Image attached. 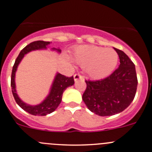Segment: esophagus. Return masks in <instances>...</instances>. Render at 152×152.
Wrapping results in <instances>:
<instances>
[{
    "label": "esophagus",
    "mask_w": 152,
    "mask_h": 152,
    "mask_svg": "<svg viewBox=\"0 0 152 152\" xmlns=\"http://www.w3.org/2000/svg\"><path fill=\"white\" fill-rule=\"evenodd\" d=\"M74 79L75 81L78 80H83V77L80 74H75L74 75Z\"/></svg>",
    "instance_id": "34e87169"
}]
</instances>
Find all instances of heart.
<instances>
[{
	"label": "heart",
	"mask_w": 152,
	"mask_h": 152,
	"mask_svg": "<svg viewBox=\"0 0 152 152\" xmlns=\"http://www.w3.org/2000/svg\"><path fill=\"white\" fill-rule=\"evenodd\" d=\"M73 58L80 66H86L88 75L94 79L109 75L118 61L115 50L96 46H79L75 51Z\"/></svg>",
	"instance_id": "b5f03b06"
}]
</instances>
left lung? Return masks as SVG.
<instances>
[{
	"label": "left lung",
	"mask_w": 152,
	"mask_h": 152,
	"mask_svg": "<svg viewBox=\"0 0 152 152\" xmlns=\"http://www.w3.org/2000/svg\"><path fill=\"white\" fill-rule=\"evenodd\" d=\"M120 66L104 79L86 80L83 100L91 112L111 116L122 112L134 98L137 86L135 66L123 51L115 48Z\"/></svg>",
	"instance_id": "left-lung-1"
}]
</instances>
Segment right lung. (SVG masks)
Wrapping results in <instances>:
<instances>
[{
  "label": "right lung",
  "instance_id": "1",
  "mask_svg": "<svg viewBox=\"0 0 152 152\" xmlns=\"http://www.w3.org/2000/svg\"><path fill=\"white\" fill-rule=\"evenodd\" d=\"M49 44H50V42L43 41V40H37V41H34L27 45L26 47L23 48L20 51V54L18 56V58H16L14 66H13L12 72V94L14 96L16 103L26 112L32 115H35V116H37H37H45L48 114L53 112L61 103V100H62L63 93L65 91L66 88L69 86H71L75 83L73 76L69 77L63 75L60 73H57L52 87H51V90L49 95L46 97V99L41 103L36 105V106H30V105L26 104L24 102L22 101L20 97H18V94L16 93L15 77L16 70H17L19 64H20L26 54L33 50L46 49L47 46ZM52 49L57 50V52H58L59 53L61 52V49H59L53 48Z\"/></svg>",
  "mask_w": 152,
  "mask_h": 152
}]
</instances>
